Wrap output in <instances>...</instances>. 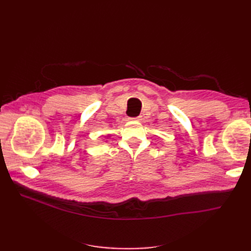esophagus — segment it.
Masks as SVG:
<instances>
[{
    "mask_svg": "<svg viewBox=\"0 0 251 251\" xmlns=\"http://www.w3.org/2000/svg\"><path fill=\"white\" fill-rule=\"evenodd\" d=\"M131 120H134V121H139V120H140V117H137V118H131Z\"/></svg>",
    "mask_w": 251,
    "mask_h": 251,
    "instance_id": "esophagus-1",
    "label": "esophagus"
}]
</instances>
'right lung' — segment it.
Segmentation results:
<instances>
[{
    "mask_svg": "<svg viewBox=\"0 0 251 251\" xmlns=\"http://www.w3.org/2000/svg\"><path fill=\"white\" fill-rule=\"evenodd\" d=\"M108 137H109V136H108Z\"/></svg>",
    "mask_w": 251,
    "mask_h": 251,
    "instance_id": "right-lung-1",
    "label": "right lung"
}]
</instances>
